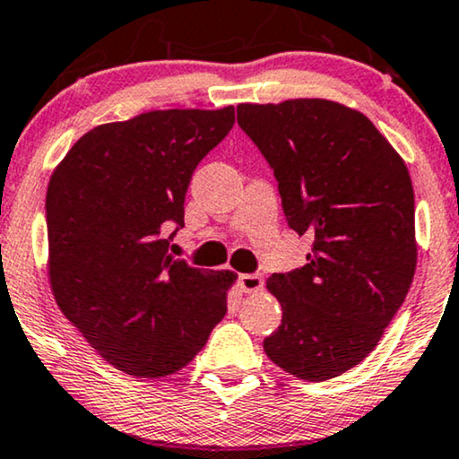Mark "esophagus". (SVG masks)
<instances>
[{
    "label": "esophagus",
    "instance_id": "34e87169",
    "mask_svg": "<svg viewBox=\"0 0 459 459\" xmlns=\"http://www.w3.org/2000/svg\"><path fill=\"white\" fill-rule=\"evenodd\" d=\"M238 287L244 293H257V290L264 289V278H261V273H242L238 278Z\"/></svg>",
    "mask_w": 459,
    "mask_h": 459
}]
</instances>
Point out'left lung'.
<instances>
[{
  "label": "left lung",
  "instance_id": "obj_1",
  "mask_svg": "<svg viewBox=\"0 0 459 459\" xmlns=\"http://www.w3.org/2000/svg\"><path fill=\"white\" fill-rule=\"evenodd\" d=\"M238 126L267 160L290 230L312 236L307 264L272 273L282 323L272 362L307 382L367 359L411 287V177L373 122L325 99L238 105Z\"/></svg>",
  "mask_w": 459,
  "mask_h": 459
}]
</instances>
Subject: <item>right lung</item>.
I'll list each match as a JSON object with an SVG mask.
<instances>
[{
    "label": "right lung",
    "instance_id": "1",
    "mask_svg": "<svg viewBox=\"0 0 459 459\" xmlns=\"http://www.w3.org/2000/svg\"><path fill=\"white\" fill-rule=\"evenodd\" d=\"M234 107L147 111L92 128L52 172L46 194L50 284L58 307L107 362L164 377L204 348L228 312L231 272L169 253L204 156Z\"/></svg>",
    "mask_w": 459,
    "mask_h": 459
}]
</instances>
